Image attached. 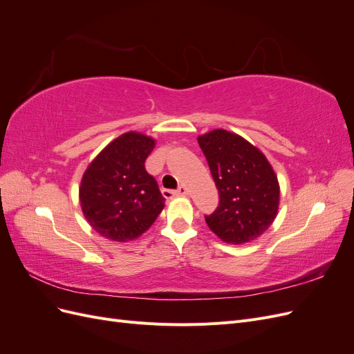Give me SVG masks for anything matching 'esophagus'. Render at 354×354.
Masks as SVG:
<instances>
[{
  "mask_svg": "<svg viewBox=\"0 0 354 354\" xmlns=\"http://www.w3.org/2000/svg\"><path fill=\"white\" fill-rule=\"evenodd\" d=\"M164 196H169V195H180V196H186L187 195V187L186 186H180L176 192H169V190H162Z\"/></svg>",
  "mask_w": 354,
  "mask_h": 354,
  "instance_id": "esophagus-1",
  "label": "esophagus"
}]
</instances>
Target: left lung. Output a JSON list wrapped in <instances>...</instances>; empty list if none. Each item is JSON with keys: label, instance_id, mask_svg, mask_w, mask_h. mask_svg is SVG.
Segmentation results:
<instances>
[{"label": "left lung", "instance_id": "1", "mask_svg": "<svg viewBox=\"0 0 354 354\" xmlns=\"http://www.w3.org/2000/svg\"><path fill=\"white\" fill-rule=\"evenodd\" d=\"M218 189V207L205 216L208 227L233 245L259 238L279 208V183L260 149L243 137L214 130L198 137Z\"/></svg>", "mask_w": 354, "mask_h": 354}]
</instances>
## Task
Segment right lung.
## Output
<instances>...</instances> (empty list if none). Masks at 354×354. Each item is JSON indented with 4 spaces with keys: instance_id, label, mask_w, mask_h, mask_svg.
<instances>
[{
    "instance_id": "right-lung-1",
    "label": "right lung",
    "mask_w": 354,
    "mask_h": 354,
    "mask_svg": "<svg viewBox=\"0 0 354 354\" xmlns=\"http://www.w3.org/2000/svg\"><path fill=\"white\" fill-rule=\"evenodd\" d=\"M155 140L140 133L115 138L85 169L80 202L90 226L103 238L127 242L152 226L164 208L156 180L145 168Z\"/></svg>"
}]
</instances>
